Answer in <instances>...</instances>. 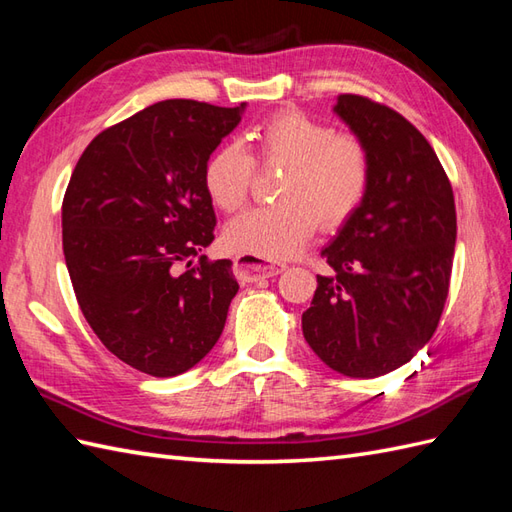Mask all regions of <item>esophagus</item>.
<instances>
[{
	"instance_id": "1",
	"label": "esophagus",
	"mask_w": 512,
	"mask_h": 512,
	"mask_svg": "<svg viewBox=\"0 0 512 512\" xmlns=\"http://www.w3.org/2000/svg\"><path fill=\"white\" fill-rule=\"evenodd\" d=\"M233 273L235 277L242 281V284H253L257 279H268V277H277L284 273L281 266H270L262 259L250 257V255H237L233 259Z\"/></svg>"
}]
</instances>
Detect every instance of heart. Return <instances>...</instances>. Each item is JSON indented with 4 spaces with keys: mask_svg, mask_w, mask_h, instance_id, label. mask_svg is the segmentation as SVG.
I'll use <instances>...</instances> for the list:
<instances>
[{
    "mask_svg": "<svg viewBox=\"0 0 512 512\" xmlns=\"http://www.w3.org/2000/svg\"><path fill=\"white\" fill-rule=\"evenodd\" d=\"M257 156L264 165L286 167L277 198L255 206L224 228V244L233 253L266 262L297 255L317 231L336 228L358 211L372 182V160L361 138L334 134L330 125L303 112H279L255 132ZM255 160L239 143L217 147L204 165V189L226 213L248 198Z\"/></svg>",
    "mask_w": 512,
    "mask_h": 512,
    "instance_id": "obj_1",
    "label": "heart"
}]
</instances>
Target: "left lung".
Returning a JSON list of instances; mask_svg holds the SVG:
<instances>
[{
    "mask_svg": "<svg viewBox=\"0 0 512 512\" xmlns=\"http://www.w3.org/2000/svg\"><path fill=\"white\" fill-rule=\"evenodd\" d=\"M334 114L365 143L372 182L321 250L334 273L317 275L301 328L334 372L376 378L409 363L438 328L458 235L453 189L405 116L356 94H341Z\"/></svg>",
    "mask_w": 512,
    "mask_h": 512,
    "instance_id": "obj_1",
    "label": "left lung"
}]
</instances>
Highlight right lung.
I'll return each instance as SVG.
<instances>
[{
	"label": "right lung",
	"mask_w": 512,
	"mask_h": 512,
	"mask_svg": "<svg viewBox=\"0 0 512 512\" xmlns=\"http://www.w3.org/2000/svg\"><path fill=\"white\" fill-rule=\"evenodd\" d=\"M244 110L154 103L96 136L72 171L61 226L76 301L107 350L143 374L187 372L224 330L239 290L231 259L191 264L215 231L204 165Z\"/></svg>",
	"instance_id": "obj_1"
}]
</instances>
